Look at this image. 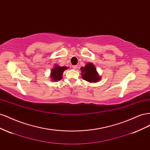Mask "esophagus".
<instances>
[{
  "label": "esophagus",
  "instance_id": "1",
  "mask_svg": "<svg viewBox=\"0 0 150 150\" xmlns=\"http://www.w3.org/2000/svg\"><path fill=\"white\" fill-rule=\"evenodd\" d=\"M72 68H73L74 69H76L77 68H78V66L77 65H74V66H72Z\"/></svg>",
  "mask_w": 150,
  "mask_h": 150
}]
</instances>
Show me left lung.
I'll list each match as a JSON object with an SVG mask.
<instances>
[{"mask_svg": "<svg viewBox=\"0 0 150 150\" xmlns=\"http://www.w3.org/2000/svg\"><path fill=\"white\" fill-rule=\"evenodd\" d=\"M81 70L82 71V78L88 82L96 83L101 79L96 71V67L91 63H88L84 67H81Z\"/></svg>", "mask_w": 150, "mask_h": 150, "instance_id": "1", "label": "left lung"}]
</instances>
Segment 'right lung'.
<instances>
[{
  "mask_svg": "<svg viewBox=\"0 0 150 150\" xmlns=\"http://www.w3.org/2000/svg\"><path fill=\"white\" fill-rule=\"evenodd\" d=\"M67 67H60V66H56L54 69L51 71V79L54 81H59L62 78V73L64 71H65Z\"/></svg>",
  "mask_w": 150,
  "mask_h": 150,
  "instance_id": "right-lung-1",
  "label": "right lung"
}]
</instances>
